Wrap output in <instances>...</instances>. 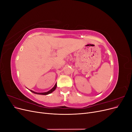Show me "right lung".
<instances>
[{
	"mask_svg": "<svg viewBox=\"0 0 132 132\" xmlns=\"http://www.w3.org/2000/svg\"><path fill=\"white\" fill-rule=\"evenodd\" d=\"M56 87H57V84H55V85L54 86V87H53L52 89H51V90H50V91H48L46 92V93H36V92H34V91H32V90H30V91L32 92V93H34V94H39V95H48V94H51V93H52V92H53V91H54V90H55V89H56Z\"/></svg>",
	"mask_w": 132,
	"mask_h": 132,
	"instance_id": "1",
	"label": "right lung"
}]
</instances>
